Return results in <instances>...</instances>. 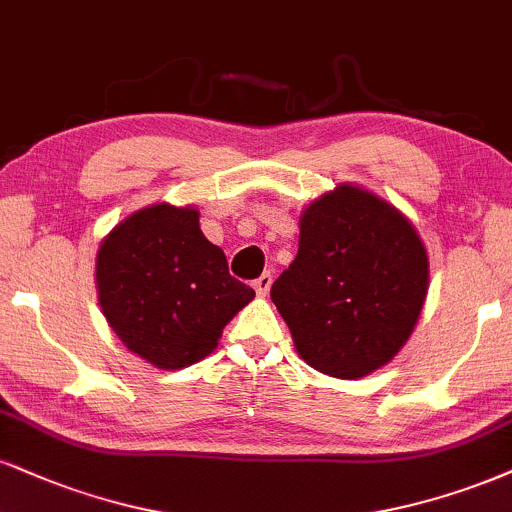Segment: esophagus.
Listing matches in <instances>:
<instances>
[{
	"mask_svg": "<svg viewBox=\"0 0 512 512\" xmlns=\"http://www.w3.org/2000/svg\"><path fill=\"white\" fill-rule=\"evenodd\" d=\"M270 285H273V275L270 273H263L261 277H256L254 280V289L258 296H266L270 292Z\"/></svg>",
	"mask_w": 512,
	"mask_h": 512,
	"instance_id": "1",
	"label": "esophagus"
}]
</instances>
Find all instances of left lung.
Returning a JSON list of instances; mask_svg holds the SVG:
<instances>
[{
  "mask_svg": "<svg viewBox=\"0 0 512 512\" xmlns=\"http://www.w3.org/2000/svg\"><path fill=\"white\" fill-rule=\"evenodd\" d=\"M299 254L270 299L299 356L339 380L382 368L408 342L430 282L410 220L361 187L339 185L306 206Z\"/></svg>",
  "mask_w": 512,
  "mask_h": 512,
  "instance_id": "obj_1",
  "label": "left lung"
}]
</instances>
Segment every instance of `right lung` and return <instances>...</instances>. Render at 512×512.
Wrapping results in <instances>:
<instances>
[{"instance_id":"1","label":"right lung","mask_w":512,"mask_h":512,"mask_svg":"<svg viewBox=\"0 0 512 512\" xmlns=\"http://www.w3.org/2000/svg\"><path fill=\"white\" fill-rule=\"evenodd\" d=\"M97 292L121 342L161 370L206 358L256 296L230 275L223 249L204 237L197 208L170 204L135 211L104 237Z\"/></svg>"}]
</instances>
